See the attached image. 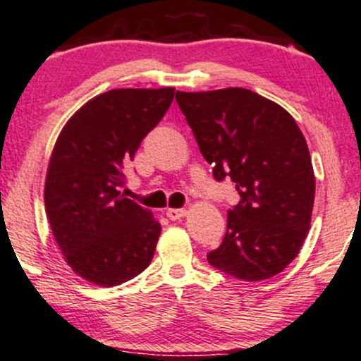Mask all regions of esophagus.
<instances>
[{
	"label": "esophagus",
	"instance_id": "1",
	"mask_svg": "<svg viewBox=\"0 0 361 361\" xmlns=\"http://www.w3.org/2000/svg\"><path fill=\"white\" fill-rule=\"evenodd\" d=\"M167 218L169 219H172V221H177V219H180V218H184L185 214H188V211L185 209H167Z\"/></svg>",
	"mask_w": 361,
	"mask_h": 361
}]
</instances>
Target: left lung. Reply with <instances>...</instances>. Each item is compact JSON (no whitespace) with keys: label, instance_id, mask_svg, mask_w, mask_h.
<instances>
[{"label":"left lung","instance_id":"obj_1","mask_svg":"<svg viewBox=\"0 0 361 361\" xmlns=\"http://www.w3.org/2000/svg\"><path fill=\"white\" fill-rule=\"evenodd\" d=\"M176 99L214 179L228 177L240 194L221 245L207 253L209 265L248 282L281 274L306 240L314 204V172L298 123L243 87L177 91Z\"/></svg>","mask_w":361,"mask_h":361}]
</instances>
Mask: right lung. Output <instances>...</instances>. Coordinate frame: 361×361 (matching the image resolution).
I'll use <instances>...</instances> for the list:
<instances>
[{"mask_svg": "<svg viewBox=\"0 0 361 361\" xmlns=\"http://www.w3.org/2000/svg\"><path fill=\"white\" fill-rule=\"evenodd\" d=\"M176 89H113L66 123L49 162L45 213L66 264L113 287L150 265L160 223L121 194L125 167L159 125Z\"/></svg>", "mask_w": 361, "mask_h": 361, "instance_id": "obj_1", "label": "right lung"}]
</instances>
